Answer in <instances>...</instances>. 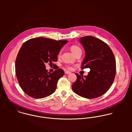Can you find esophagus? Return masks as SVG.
Instances as JSON below:
<instances>
[{"mask_svg": "<svg viewBox=\"0 0 132 132\" xmlns=\"http://www.w3.org/2000/svg\"><path fill=\"white\" fill-rule=\"evenodd\" d=\"M65 73L66 74H71V72H69V71H65Z\"/></svg>", "mask_w": 132, "mask_h": 132, "instance_id": "esophagus-1", "label": "esophagus"}]
</instances>
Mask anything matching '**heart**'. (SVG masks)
<instances>
[{"mask_svg": "<svg viewBox=\"0 0 132 132\" xmlns=\"http://www.w3.org/2000/svg\"><path fill=\"white\" fill-rule=\"evenodd\" d=\"M70 49L71 50V51L73 52V53L75 55L77 52H78L79 51H81V49H80V47H79L78 46H76V45H73L70 47ZM61 54V52L59 53V55ZM67 68L69 69H71V67L70 66H67Z\"/></svg>", "mask_w": 132, "mask_h": 132, "instance_id": "1", "label": "heart"}]
</instances>
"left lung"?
<instances>
[{
    "instance_id": "8db88e82",
    "label": "left lung",
    "mask_w": 132,
    "mask_h": 132,
    "mask_svg": "<svg viewBox=\"0 0 132 132\" xmlns=\"http://www.w3.org/2000/svg\"><path fill=\"white\" fill-rule=\"evenodd\" d=\"M85 56L81 68L91 70L84 77L76 73L77 79L72 88L76 94L87 98H95L104 94L113 83L116 73V61L109 46L92 36L80 38Z\"/></svg>"
}]
</instances>
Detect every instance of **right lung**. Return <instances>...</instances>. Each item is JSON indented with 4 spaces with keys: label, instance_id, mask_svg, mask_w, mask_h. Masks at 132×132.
<instances>
[{
    "label": "right lung",
    "instance_id": "right-lung-1",
    "mask_svg": "<svg viewBox=\"0 0 132 132\" xmlns=\"http://www.w3.org/2000/svg\"><path fill=\"white\" fill-rule=\"evenodd\" d=\"M68 42L39 37L24 43L16 59L15 72L20 86L26 94L42 98L55 92L64 71L58 69L50 73L46 69L45 64L57 61L60 49Z\"/></svg>",
    "mask_w": 132,
    "mask_h": 132
}]
</instances>
